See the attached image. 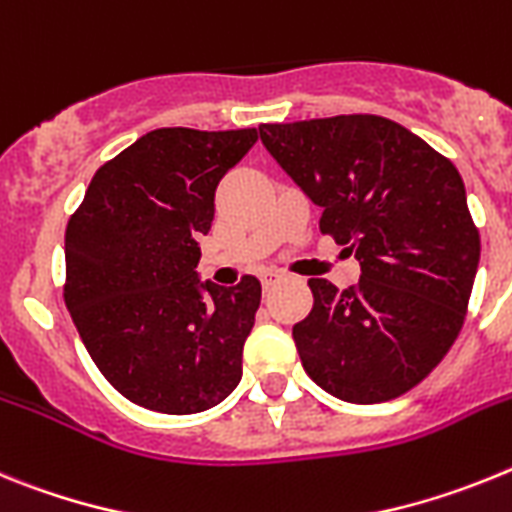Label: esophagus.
I'll return each mask as SVG.
<instances>
[{
    "instance_id": "1",
    "label": "esophagus",
    "mask_w": 512,
    "mask_h": 512,
    "mask_svg": "<svg viewBox=\"0 0 512 512\" xmlns=\"http://www.w3.org/2000/svg\"><path fill=\"white\" fill-rule=\"evenodd\" d=\"M278 281H283V273H275V270L262 273V288H265V291H268V288H273Z\"/></svg>"
}]
</instances>
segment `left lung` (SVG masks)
I'll list each match as a JSON object with an SVG mask.
<instances>
[{
	"instance_id": "left-lung-1",
	"label": "left lung",
	"mask_w": 512,
	"mask_h": 512,
	"mask_svg": "<svg viewBox=\"0 0 512 512\" xmlns=\"http://www.w3.org/2000/svg\"><path fill=\"white\" fill-rule=\"evenodd\" d=\"M265 149L322 206L319 231L361 262V281L311 278V314L293 327L301 366L353 404L402 397L464 327L479 229L451 159L381 115L262 123Z\"/></svg>"
}]
</instances>
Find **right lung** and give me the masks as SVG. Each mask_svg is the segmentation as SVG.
<instances>
[{
    "label": "right lung",
    "mask_w": 512,
    "mask_h": 512,
    "mask_svg": "<svg viewBox=\"0 0 512 512\" xmlns=\"http://www.w3.org/2000/svg\"><path fill=\"white\" fill-rule=\"evenodd\" d=\"M255 141V128H157L102 164L66 224V309L102 376L146 410L203 412L242 379L260 281L201 288L195 239Z\"/></svg>",
    "instance_id": "1"
}]
</instances>
